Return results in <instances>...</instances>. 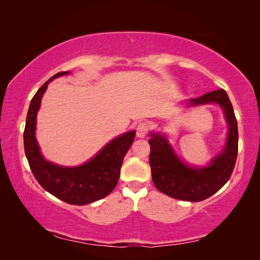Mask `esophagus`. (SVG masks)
Listing matches in <instances>:
<instances>
[{
  "label": "esophagus",
  "mask_w": 260,
  "mask_h": 260,
  "mask_svg": "<svg viewBox=\"0 0 260 260\" xmlns=\"http://www.w3.org/2000/svg\"><path fill=\"white\" fill-rule=\"evenodd\" d=\"M148 129H149L148 122H140V124L138 125V128H136V136H138L139 139L146 138Z\"/></svg>",
  "instance_id": "esophagus-1"
}]
</instances>
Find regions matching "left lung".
I'll return each mask as SVG.
<instances>
[{
  "instance_id": "obj_1",
  "label": "left lung",
  "mask_w": 260,
  "mask_h": 260,
  "mask_svg": "<svg viewBox=\"0 0 260 260\" xmlns=\"http://www.w3.org/2000/svg\"><path fill=\"white\" fill-rule=\"evenodd\" d=\"M181 104L187 108L219 105L228 125L225 146L208 165L192 166L177 155L165 134L151 132L149 139L151 177L156 188L165 195L180 201L201 202L217 192L231 178L239 149L237 121L230 98L223 89L210 91Z\"/></svg>"
}]
</instances>
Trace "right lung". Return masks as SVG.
<instances>
[{"label": "right lung", "instance_id": "add662e5", "mask_svg": "<svg viewBox=\"0 0 260 260\" xmlns=\"http://www.w3.org/2000/svg\"><path fill=\"white\" fill-rule=\"evenodd\" d=\"M69 73L71 72L55 74L33 96L26 117L24 148L33 175L45 190L69 204L86 205L104 199L117 186L122 160L133 144L135 131L111 140L85 164L61 166L47 160L35 138L37 116L49 82Z\"/></svg>", "mask_w": 260, "mask_h": 260}]
</instances>
